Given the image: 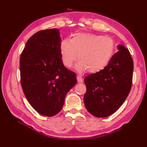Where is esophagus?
Masks as SVG:
<instances>
[{
	"mask_svg": "<svg viewBox=\"0 0 147 147\" xmlns=\"http://www.w3.org/2000/svg\"><path fill=\"white\" fill-rule=\"evenodd\" d=\"M77 80H78V82L79 83H81L83 82V78L81 76L78 75L77 76Z\"/></svg>",
	"mask_w": 147,
	"mask_h": 147,
	"instance_id": "obj_1",
	"label": "esophagus"
}]
</instances>
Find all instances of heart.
Returning a JSON list of instances; mask_svg holds the SVG:
<instances>
[{
  "label": "heart",
  "mask_w": 147,
  "mask_h": 147,
  "mask_svg": "<svg viewBox=\"0 0 147 147\" xmlns=\"http://www.w3.org/2000/svg\"><path fill=\"white\" fill-rule=\"evenodd\" d=\"M115 51L114 40L109 37L92 33H79L71 40L63 39L60 43L62 62L71 67L76 61V69L96 73L104 69L111 60Z\"/></svg>",
  "instance_id": "1"
}]
</instances>
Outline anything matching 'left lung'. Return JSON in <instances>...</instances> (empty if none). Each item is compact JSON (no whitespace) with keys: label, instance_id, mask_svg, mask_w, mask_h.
<instances>
[{"label":"left lung","instance_id":"left-lung-1","mask_svg":"<svg viewBox=\"0 0 147 147\" xmlns=\"http://www.w3.org/2000/svg\"><path fill=\"white\" fill-rule=\"evenodd\" d=\"M104 69L85 77L84 103L90 114L105 117L123 105L132 85L133 61L129 51L122 45Z\"/></svg>","mask_w":147,"mask_h":147}]
</instances>
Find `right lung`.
Returning a JSON list of instances; mask_svg holds the SVG:
<instances>
[{
    "label": "right lung",
    "mask_w": 147,
    "mask_h": 147,
    "mask_svg": "<svg viewBox=\"0 0 147 147\" xmlns=\"http://www.w3.org/2000/svg\"><path fill=\"white\" fill-rule=\"evenodd\" d=\"M58 29L40 31L28 40L20 57L21 83L28 101L40 114L51 117L63 107L77 83L76 74L62 62Z\"/></svg>",
    "instance_id": "1"
}]
</instances>
